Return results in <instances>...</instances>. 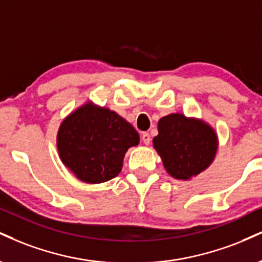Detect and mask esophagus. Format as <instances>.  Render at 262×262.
<instances>
[{
    "label": "esophagus",
    "instance_id": "1",
    "mask_svg": "<svg viewBox=\"0 0 262 262\" xmlns=\"http://www.w3.org/2000/svg\"><path fill=\"white\" fill-rule=\"evenodd\" d=\"M141 140H143V143L145 145H149L150 141H151V137L149 133H144L143 135H141Z\"/></svg>",
    "mask_w": 262,
    "mask_h": 262
}]
</instances>
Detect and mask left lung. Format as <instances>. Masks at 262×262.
Masks as SVG:
<instances>
[{"label": "left lung", "instance_id": "obj_1", "mask_svg": "<svg viewBox=\"0 0 262 262\" xmlns=\"http://www.w3.org/2000/svg\"><path fill=\"white\" fill-rule=\"evenodd\" d=\"M154 147L167 173L179 181L196 177L215 160L219 141L215 129L182 113L165 116L157 124Z\"/></svg>", "mask_w": 262, "mask_h": 262}]
</instances>
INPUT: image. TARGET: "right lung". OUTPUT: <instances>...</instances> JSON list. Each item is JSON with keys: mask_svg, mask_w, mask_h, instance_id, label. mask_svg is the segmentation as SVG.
Masks as SVG:
<instances>
[{"mask_svg": "<svg viewBox=\"0 0 262 262\" xmlns=\"http://www.w3.org/2000/svg\"><path fill=\"white\" fill-rule=\"evenodd\" d=\"M139 140L130 123L89 101L63 119L57 149L63 165L79 181L99 184L118 176L125 152Z\"/></svg>", "mask_w": 262, "mask_h": 262, "instance_id": "obj_1", "label": "right lung"}]
</instances>
